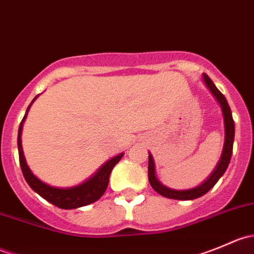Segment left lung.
Listing matches in <instances>:
<instances>
[{
	"label": "left lung",
	"mask_w": 254,
	"mask_h": 254,
	"mask_svg": "<svg viewBox=\"0 0 254 254\" xmlns=\"http://www.w3.org/2000/svg\"><path fill=\"white\" fill-rule=\"evenodd\" d=\"M204 83L206 84L207 88L212 93V96L216 98L219 102L220 107H221L222 115H224V123H225V143L224 148H222V155L220 157L219 163L215 167L214 172L210 175L209 178L204 182L200 186L195 187L191 189H186V190H176V189H171L168 187L163 186L160 181L157 179L155 173V162H153L152 155H148V181H150L151 187L157 191L161 195L166 196L170 199H176V200H193V199L200 198L204 194H206L212 187L216 184V182L221 178L225 171L229 167L230 160L232 156V147H234V139H235V123L232 119V113L230 109L229 103H227L226 98L224 94L216 88L214 82L210 79V77L205 73H203Z\"/></svg>",
	"instance_id": "left-lung-1"
}]
</instances>
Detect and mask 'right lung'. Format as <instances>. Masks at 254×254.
Returning <instances> with one entry per match:
<instances>
[{
    "mask_svg": "<svg viewBox=\"0 0 254 254\" xmlns=\"http://www.w3.org/2000/svg\"><path fill=\"white\" fill-rule=\"evenodd\" d=\"M37 97L33 99V102L37 99ZM32 103H30V106H32ZM30 106L28 107L25 115L23 117L22 123H20L19 125V129H18V153H19L20 168H22L23 176H24V179L27 181V183L29 184L30 188H32L35 193L39 194L42 198L48 200L49 203L60 207V209H77V207L86 206L88 205V204H92L94 203V201L98 200V199L103 195L104 191L107 190V187H108L109 183V176H111L112 170L114 168V166L122 160L124 153H120V155L113 157L112 160L107 161V162L97 171L96 175H93L91 178L87 179L86 182H83V183L78 184V186L76 187H71V188H58V187H51L49 186V184H45L44 182H42L39 178H37V177L33 175L30 168L28 167L22 148L20 135H22L23 123H24L25 118H27L28 111H29Z\"/></svg>",
    "mask_w": 254,
    "mask_h": 254,
    "instance_id": "add662e5",
    "label": "right lung"
}]
</instances>
